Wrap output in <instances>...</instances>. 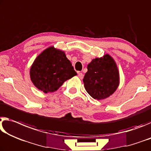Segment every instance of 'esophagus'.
Wrapping results in <instances>:
<instances>
[{
    "mask_svg": "<svg viewBox=\"0 0 151 151\" xmlns=\"http://www.w3.org/2000/svg\"><path fill=\"white\" fill-rule=\"evenodd\" d=\"M78 78H80V79H83V73H80V72H78Z\"/></svg>",
    "mask_w": 151,
    "mask_h": 151,
    "instance_id": "34e87169",
    "label": "esophagus"
}]
</instances>
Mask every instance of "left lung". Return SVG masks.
I'll list each match as a JSON object with an SVG mask.
<instances>
[{
    "instance_id": "1",
    "label": "left lung",
    "mask_w": 151,
    "mask_h": 151,
    "mask_svg": "<svg viewBox=\"0 0 151 151\" xmlns=\"http://www.w3.org/2000/svg\"><path fill=\"white\" fill-rule=\"evenodd\" d=\"M87 68L83 81L91 97L104 100L116 92L120 83V74L112 57L105 54L102 58L93 59Z\"/></svg>"
}]
</instances>
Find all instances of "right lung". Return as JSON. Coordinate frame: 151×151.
<instances>
[{"label": "right lung", "instance_id": "right-lung-1", "mask_svg": "<svg viewBox=\"0 0 151 151\" xmlns=\"http://www.w3.org/2000/svg\"><path fill=\"white\" fill-rule=\"evenodd\" d=\"M29 74L34 86L47 93L58 90L66 80L77 73L66 58L65 51L51 46L35 59Z\"/></svg>", "mask_w": 151, "mask_h": 151}]
</instances>
